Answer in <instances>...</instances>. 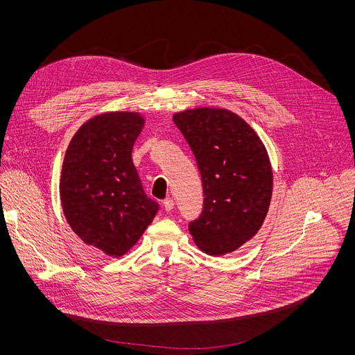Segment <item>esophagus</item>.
<instances>
[{
	"label": "esophagus",
	"mask_w": 355,
	"mask_h": 355,
	"mask_svg": "<svg viewBox=\"0 0 355 355\" xmlns=\"http://www.w3.org/2000/svg\"><path fill=\"white\" fill-rule=\"evenodd\" d=\"M162 206H164V209H165L166 211H171V210L174 209V201H173L171 198H165V200L162 201Z\"/></svg>",
	"instance_id": "esophagus-1"
}]
</instances>
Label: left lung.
<instances>
[{
	"instance_id": "8db88e82",
	"label": "left lung",
	"mask_w": 355,
	"mask_h": 355,
	"mask_svg": "<svg viewBox=\"0 0 355 355\" xmlns=\"http://www.w3.org/2000/svg\"><path fill=\"white\" fill-rule=\"evenodd\" d=\"M173 119L202 181V211L189 226L194 243L210 256L232 253L259 232L269 210L273 173L266 148L227 109H187Z\"/></svg>"
}]
</instances>
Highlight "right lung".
<instances>
[{"label":"right lung","mask_w":355,"mask_h":355,"mask_svg":"<svg viewBox=\"0 0 355 355\" xmlns=\"http://www.w3.org/2000/svg\"><path fill=\"white\" fill-rule=\"evenodd\" d=\"M145 119L138 112H106L73 135L63 161L60 200L71 230L112 257L135 246L158 202L144 193L132 148Z\"/></svg>","instance_id":"1"}]
</instances>
